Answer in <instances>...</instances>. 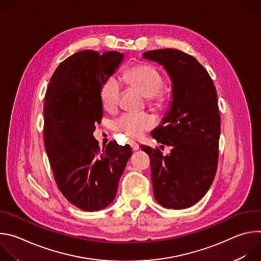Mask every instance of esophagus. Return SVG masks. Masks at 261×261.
Instances as JSON below:
<instances>
[{
    "label": "esophagus",
    "instance_id": "34e87169",
    "mask_svg": "<svg viewBox=\"0 0 261 261\" xmlns=\"http://www.w3.org/2000/svg\"><path fill=\"white\" fill-rule=\"evenodd\" d=\"M129 144H130V146L132 147L133 151H137L138 148H139L138 143H137L136 141H134V140H129Z\"/></svg>",
    "mask_w": 261,
    "mask_h": 261
}]
</instances>
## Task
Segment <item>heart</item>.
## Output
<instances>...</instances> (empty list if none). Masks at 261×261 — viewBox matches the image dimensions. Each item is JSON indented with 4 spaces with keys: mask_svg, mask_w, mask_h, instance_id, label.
I'll list each match as a JSON object with an SVG mask.
<instances>
[{
    "mask_svg": "<svg viewBox=\"0 0 261 261\" xmlns=\"http://www.w3.org/2000/svg\"><path fill=\"white\" fill-rule=\"evenodd\" d=\"M124 81L127 86L145 97L150 107L161 109L166 105L167 95L162 87L163 80L155 67L147 64H135L126 71ZM121 94V82L115 76L107 77L100 89V99L104 109L110 113L117 110ZM156 123L155 117L150 114H124L115 122V128L128 137L139 138L153 129Z\"/></svg>",
    "mask_w": 261,
    "mask_h": 261,
    "instance_id": "obj_1",
    "label": "heart"
}]
</instances>
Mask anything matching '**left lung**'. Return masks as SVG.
Segmentation results:
<instances>
[{"label": "left lung", "instance_id": "obj_1", "mask_svg": "<svg viewBox=\"0 0 261 261\" xmlns=\"http://www.w3.org/2000/svg\"><path fill=\"white\" fill-rule=\"evenodd\" d=\"M142 57L163 65L172 82L170 110L152 133L171 147L170 154L141 145L150 156L154 195L164 207L187 208L204 196L217 172L221 130L217 91L204 67L181 50H148Z\"/></svg>", "mask_w": 261, "mask_h": 261}]
</instances>
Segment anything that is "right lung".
<instances>
[{"label": "right lung", "instance_id": "1", "mask_svg": "<svg viewBox=\"0 0 261 261\" xmlns=\"http://www.w3.org/2000/svg\"><path fill=\"white\" fill-rule=\"evenodd\" d=\"M119 51L83 50L63 61L49 81L44 102L43 139L61 193L87 212L114 201L132 155L116 140L99 147L93 136L103 117L100 89L123 60Z\"/></svg>", "mask_w": 261, "mask_h": 261}]
</instances>
